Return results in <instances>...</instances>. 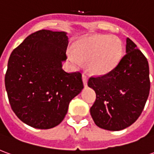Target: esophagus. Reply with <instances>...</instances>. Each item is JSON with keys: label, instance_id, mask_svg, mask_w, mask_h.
<instances>
[{"label": "esophagus", "instance_id": "34e87169", "mask_svg": "<svg viewBox=\"0 0 154 154\" xmlns=\"http://www.w3.org/2000/svg\"><path fill=\"white\" fill-rule=\"evenodd\" d=\"M82 81H83L84 86H87V76L85 73L82 74Z\"/></svg>", "mask_w": 154, "mask_h": 154}]
</instances>
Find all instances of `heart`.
<instances>
[{
	"mask_svg": "<svg viewBox=\"0 0 154 154\" xmlns=\"http://www.w3.org/2000/svg\"><path fill=\"white\" fill-rule=\"evenodd\" d=\"M124 47L121 40L116 36L95 35L81 38L74 44V52L68 57L74 64L87 60L91 72L104 75L114 70L121 60Z\"/></svg>",
	"mask_w": 154,
	"mask_h": 154,
	"instance_id": "heart-1",
	"label": "heart"
}]
</instances>
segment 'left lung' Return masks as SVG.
Instances as JSON below:
<instances>
[{
  "mask_svg": "<svg viewBox=\"0 0 154 154\" xmlns=\"http://www.w3.org/2000/svg\"><path fill=\"white\" fill-rule=\"evenodd\" d=\"M87 85L97 94L91 107L94 122L101 129L118 131L135 122L150 90L149 63L136 44L126 39V54L110 72L91 77Z\"/></svg>",
  "mask_w": 154,
  "mask_h": 154,
  "instance_id": "1",
  "label": "left lung"
}]
</instances>
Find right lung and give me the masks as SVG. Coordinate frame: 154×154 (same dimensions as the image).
<instances>
[{
	"instance_id": "right-lung-1",
	"label": "right lung",
	"mask_w": 154,
	"mask_h": 154,
	"mask_svg": "<svg viewBox=\"0 0 154 154\" xmlns=\"http://www.w3.org/2000/svg\"><path fill=\"white\" fill-rule=\"evenodd\" d=\"M68 38L64 32L42 29L12 51L5 76L9 102L26 125L47 129L59 125L70 101L80 93V72H66Z\"/></svg>"
}]
</instances>
